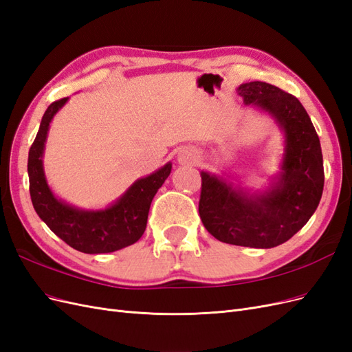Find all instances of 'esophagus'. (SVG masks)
I'll return each instance as SVG.
<instances>
[{"mask_svg":"<svg viewBox=\"0 0 352 352\" xmlns=\"http://www.w3.org/2000/svg\"><path fill=\"white\" fill-rule=\"evenodd\" d=\"M179 162L180 163H184V164H188V163H192V162H195V157L190 154V153H185V154H182L180 155V158H179Z\"/></svg>","mask_w":352,"mask_h":352,"instance_id":"esophagus-1","label":"esophagus"}]
</instances>
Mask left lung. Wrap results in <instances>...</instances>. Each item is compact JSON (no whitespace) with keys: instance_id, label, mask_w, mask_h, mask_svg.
<instances>
[{"instance_id":"1","label":"left lung","mask_w":352,"mask_h":352,"mask_svg":"<svg viewBox=\"0 0 352 352\" xmlns=\"http://www.w3.org/2000/svg\"><path fill=\"white\" fill-rule=\"evenodd\" d=\"M245 105L267 113L285 138L280 172L265 189H250L228 177L201 172L199 217L216 239L251 248H273L310 220L324 185L320 140L310 116L294 95L265 82L238 87Z\"/></svg>"}]
</instances>
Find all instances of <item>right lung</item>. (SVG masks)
I'll return each instance as SVG.
<instances>
[{
  "mask_svg": "<svg viewBox=\"0 0 352 352\" xmlns=\"http://www.w3.org/2000/svg\"><path fill=\"white\" fill-rule=\"evenodd\" d=\"M67 101L69 98L58 100L47 109L29 150L28 175L32 204L41 220L60 239L80 252L104 254L129 247L144 235L151 201L172 172V163L135 180L119 199L101 210H83L57 198L48 186L42 157L50 123Z\"/></svg>",
  "mask_w": 352,
  "mask_h": 352,
  "instance_id": "obj_1",
  "label": "right lung"
}]
</instances>
